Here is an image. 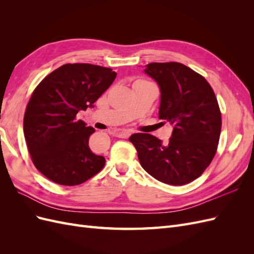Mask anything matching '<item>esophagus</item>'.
I'll use <instances>...</instances> for the list:
<instances>
[{"mask_svg":"<svg viewBox=\"0 0 254 254\" xmlns=\"http://www.w3.org/2000/svg\"><path fill=\"white\" fill-rule=\"evenodd\" d=\"M114 134L115 136L122 137V139H127V137L131 134V132H130L129 130H115Z\"/></svg>","mask_w":254,"mask_h":254,"instance_id":"34e87169","label":"esophagus"}]
</instances>
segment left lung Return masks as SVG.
Wrapping results in <instances>:
<instances>
[{
	"label": "left lung",
	"mask_w": 254,
	"mask_h": 254,
	"mask_svg": "<svg viewBox=\"0 0 254 254\" xmlns=\"http://www.w3.org/2000/svg\"><path fill=\"white\" fill-rule=\"evenodd\" d=\"M145 74L160 88L159 119L173 126L168 144L148 133L130 135L140 164L153 178L183 186L198 178L217 149L221 114L214 91L201 75L179 63H152Z\"/></svg>",
	"instance_id": "1"
}]
</instances>
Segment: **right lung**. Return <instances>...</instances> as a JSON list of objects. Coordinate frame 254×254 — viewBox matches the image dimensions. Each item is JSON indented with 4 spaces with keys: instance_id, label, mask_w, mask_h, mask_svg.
<instances>
[{
    "instance_id": "1",
    "label": "right lung",
    "mask_w": 254,
    "mask_h": 254,
    "mask_svg": "<svg viewBox=\"0 0 254 254\" xmlns=\"http://www.w3.org/2000/svg\"><path fill=\"white\" fill-rule=\"evenodd\" d=\"M117 77L111 68L67 64L48 75L35 89L24 114L23 130L33 163L61 186H77L105 165V158L89 147L95 130L81 120L80 110L93 104Z\"/></svg>"
}]
</instances>
